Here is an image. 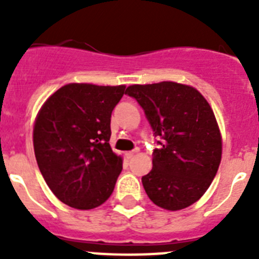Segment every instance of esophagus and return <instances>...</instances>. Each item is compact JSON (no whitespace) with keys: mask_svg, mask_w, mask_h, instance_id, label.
Returning a JSON list of instances; mask_svg holds the SVG:
<instances>
[{"mask_svg":"<svg viewBox=\"0 0 259 259\" xmlns=\"http://www.w3.org/2000/svg\"><path fill=\"white\" fill-rule=\"evenodd\" d=\"M137 152H139V149H135V150H132V152H127V153H125V157H127L128 159H130V158L135 157V154H136Z\"/></svg>","mask_w":259,"mask_h":259,"instance_id":"1","label":"esophagus"}]
</instances>
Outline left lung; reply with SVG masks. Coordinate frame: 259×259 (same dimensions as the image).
Segmentation results:
<instances>
[{"label": "left lung", "mask_w": 259, "mask_h": 259, "mask_svg": "<svg viewBox=\"0 0 259 259\" xmlns=\"http://www.w3.org/2000/svg\"><path fill=\"white\" fill-rule=\"evenodd\" d=\"M125 95L143 107L159 148L143 176L148 197L162 209L182 210L200 200L217 175L222 137L209 102L193 87L174 81L135 84Z\"/></svg>", "instance_id": "obj_1"}]
</instances>
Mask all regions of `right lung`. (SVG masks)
Listing matches in <instances>:
<instances>
[{"instance_id":"1","label":"right lung","mask_w":259,"mask_h":259,"mask_svg":"<svg viewBox=\"0 0 259 259\" xmlns=\"http://www.w3.org/2000/svg\"><path fill=\"white\" fill-rule=\"evenodd\" d=\"M124 85L67 84L48 98L33 127L41 175L56 197L89 210L111 196L123 159L111 150L110 120Z\"/></svg>"}]
</instances>
